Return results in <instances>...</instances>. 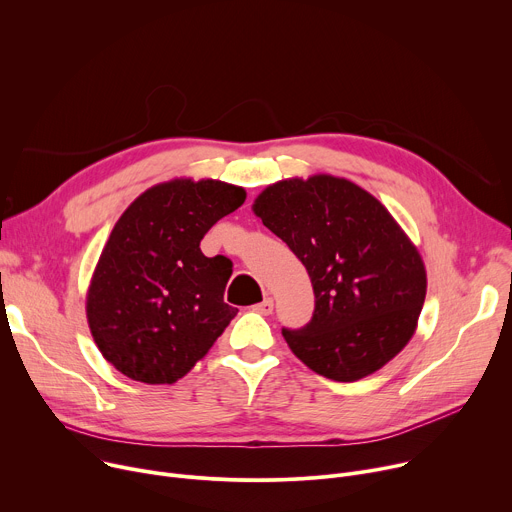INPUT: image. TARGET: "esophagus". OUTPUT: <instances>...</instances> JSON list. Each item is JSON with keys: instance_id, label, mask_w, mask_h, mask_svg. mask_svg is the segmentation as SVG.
Wrapping results in <instances>:
<instances>
[{"instance_id": "esophagus-1", "label": "esophagus", "mask_w": 512, "mask_h": 512, "mask_svg": "<svg viewBox=\"0 0 512 512\" xmlns=\"http://www.w3.org/2000/svg\"><path fill=\"white\" fill-rule=\"evenodd\" d=\"M272 309H274L272 299H264L262 303H258V305L254 307V311H256V313H260V315H270V313H272Z\"/></svg>"}]
</instances>
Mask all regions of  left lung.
<instances>
[{"label":"left lung","mask_w":512,"mask_h":512,"mask_svg":"<svg viewBox=\"0 0 512 512\" xmlns=\"http://www.w3.org/2000/svg\"><path fill=\"white\" fill-rule=\"evenodd\" d=\"M254 213L311 278V321L282 329L303 364L354 382L409 344L425 303V264L376 197L348 179L315 175L266 187Z\"/></svg>","instance_id":"obj_1"}]
</instances>
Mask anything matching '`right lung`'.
Masks as SVG:
<instances>
[{"mask_svg":"<svg viewBox=\"0 0 512 512\" xmlns=\"http://www.w3.org/2000/svg\"><path fill=\"white\" fill-rule=\"evenodd\" d=\"M246 191L175 179L144 191L113 225L87 293V321L103 358L124 376L173 384L215 344L238 309L223 303L232 262L199 244Z\"/></svg>","mask_w":512,"mask_h":512,"instance_id":"1","label":"right lung"}]
</instances>
